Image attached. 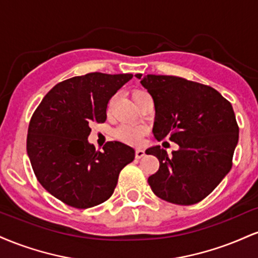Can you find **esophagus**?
Here are the masks:
<instances>
[{
	"label": "esophagus",
	"mask_w": 258,
	"mask_h": 258,
	"mask_svg": "<svg viewBox=\"0 0 258 258\" xmlns=\"http://www.w3.org/2000/svg\"><path fill=\"white\" fill-rule=\"evenodd\" d=\"M144 155H146V152H144L143 149H141V148H138V149H136V158L141 159V158H143Z\"/></svg>",
	"instance_id": "34e87169"
}]
</instances>
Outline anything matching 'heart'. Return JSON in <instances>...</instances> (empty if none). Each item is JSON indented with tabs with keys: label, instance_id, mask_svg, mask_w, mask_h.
<instances>
[{
	"label": "heart",
	"instance_id": "obj_1",
	"mask_svg": "<svg viewBox=\"0 0 258 258\" xmlns=\"http://www.w3.org/2000/svg\"><path fill=\"white\" fill-rule=\"evenodd\" d=\"M143 93H146V92L136 91L135 93H133V98ZM144 132H146V128H144L143 126L126 125V126H121L120 128H117L116 131H115V136H116L120 141L125 142L127 144H133V146H136V144H139L142 142Z\"/></svg>",
	"mask_w": 258,
	"mask_h": 258
}]
</instances>
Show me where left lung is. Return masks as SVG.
<instances>
[{
  "label": "left lung",
  "instance_id": "1",
  "mask_svg": "<svg viewBox=\"0 0 258 258\" xmlns=\"http://www.w3.org/2000/svg\"><path fill=\"white\" fill-rule=\"evenodd\" d=\"M135 76L154 100V137L178 144L170 156L160 146L146 150L160 162L148 178L153 193L177 205L199 203L232 168L239 139L232 104L215 88L178 76Z\"/></svg>",
  "mask_w": 258,
  "mask_h": 258
}]
</instances>
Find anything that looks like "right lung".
Listing matches in <instances>:
<instances>
[{
    "instance_id": "1",
    "label": "right lung",
    "mask_w": 258,
    "mask_h": 258,
    "mask_svg": "<svg viewBox=\"0 0 258 258\" xmlns=\"http://www.w3.org/2000/svg\"><path fill=\"white\" fill-rule=\"evenodd\" d=\"M132 74L90 73L55 85L29 125L26 150L41 185L67 205L88 209L114 193L135 149L114 141L97 152L88 142L92 122H104L110 98Z\"/></svg>"
}]
</instances>
